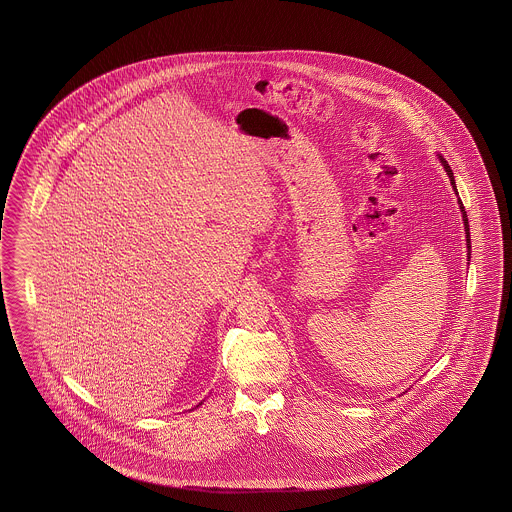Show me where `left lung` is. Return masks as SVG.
Here are the masks:
<instances>
[{"instance_id":"left-lung-1","label":"left lung","mask_w":512,"mask_h":512,"mask_svg":"<svg viewBox=\"0 0 512 512\" xmlns=\"http://www.w3.org/2000/svg\"><path fill=\"white\" fill-rule=\"evenodd\" d=\"M441 163H443L445 171H447V174H449V178H451V184H453V188H455V180H453V172H451V167H449V165H447V161H443V159H441ZM455 192H457V188H455ZM459 205H461V213H463L464 228H466V247L470 249V228H468V219H466V211H464L463 201H461V199H459ZM468 255H470V253H468Z\"/></svg>"}]
</instances>
